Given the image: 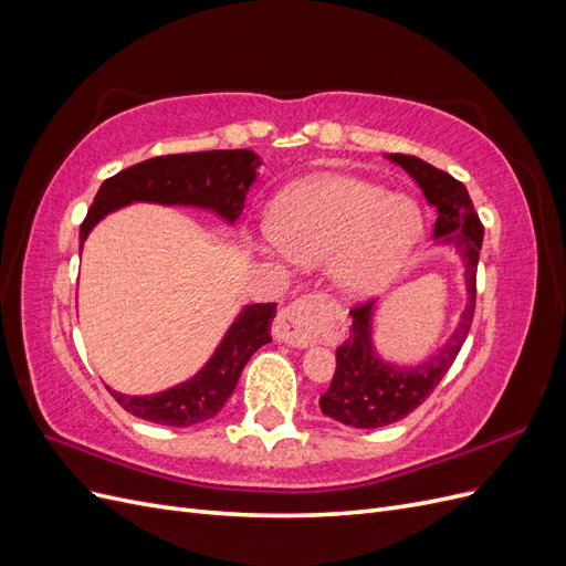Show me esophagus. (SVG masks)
Instances as JSON below:
<instances>
[{"label":"esophagus","instance_id":"34e87169","mask_svg":"<svg viewBox=\"0 0 566 566\" xmlns=\"http://www.w3.org/2000/svg\"><path fill=\"white\" fill-rule=\"evenodd\" d=\"M323 297L304 295L295 300L285 310L279 312L273 321V337L285 342L290 347H310L323 333Z\"/></svg>","mask_w":566,"mask_h":566}]
</instances>
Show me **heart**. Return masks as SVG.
<instances>
[{
	"label": "heart",
	"mask_w": 566,
	"mask_h": 566,
	"mask_svg": "<svg viewBox=\"0 0 566 566\" xmlns=\"http://www.w3.org/2000/svg\"><path fill=\"white\" fill-rule=\"evenodd\" d=\"M416 202L356 177H312L279 200L271 238L290 262L316 266L331 260L342 295H378L399 276L420 241Z\"/></svg>",
	"instance_id": "b5f03b06"
}]
</instances>
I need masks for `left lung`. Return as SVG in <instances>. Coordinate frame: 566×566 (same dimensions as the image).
<instances>
[{
    "label": "left lung",
    "instance_id": "1",
    "mask_svg": "<svg viewBox=\"0 0 566 566\" xmlns=\"http://www.w3.org/2000/svg\"><path fill=\"white\" fill-rule=\"evenodd\" d=\"M385 158L406 169L408 177L420 186L424 200L437 210L434 241L439 245H453L460 254L468 300L451 337L418 366L385 361L375 349V302L356 306L354 312H349V337L345 339V345L337 347L333 382L321 397L318 406L323 416L342 424L358 427V430H375V427H387L406 418L410 410H416L430 397L432 389L453 366L474 316L476 264L484 238V227L474 212L468 188L458 179L416 156L389 153Z\"/></svg>",
    "mask_w": 566,
    "mask_h": 566
}]
</instances>
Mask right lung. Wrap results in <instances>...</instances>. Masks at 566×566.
I'll return each instance as SVG.
<instances>
[{
  "instance_id": "obj_1",
  "label": "right lung",
  "mask_w": 566,
  "mask_h": 566,
  "mask_svg": "<svg viewBox=\"0 0 566 566\" xmlns=\"http://www.w3.org/2000/svg\"><path fill=\"white\" fill-rule=\"evenodd\" d=\"M262 158L248 148L179 153L132 165L101 184L80 227V252L92 229L106 214L129 202L184 205L210 210L231 227L241 217L245 196L256 179ZM276 304H248L233 318L214 354L193 378L158 394L129 397L108 387L127 413L167 427H191L214 418L233 394L250 356L271 342Z\"/></svg>"
}]
</instances>
